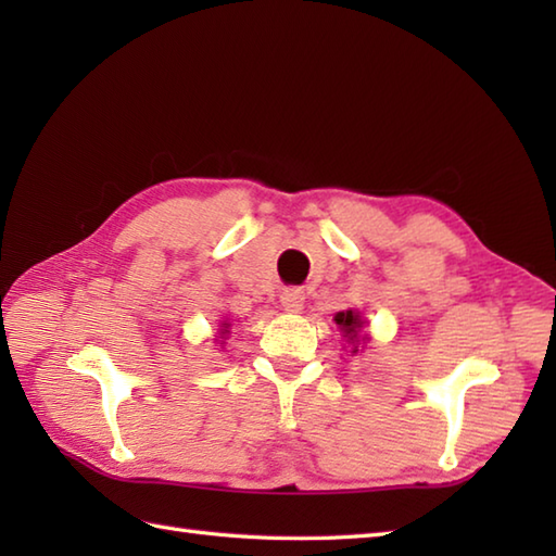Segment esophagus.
<instances>
[{"label": "esophagus", "instance_id": "34e87169", "mask_svg": "<svg viewBox=\"0 0 556 556\" xmlns=\"http://www.w3.org/2000/svg\"><path fill=\"white\" fill-rule=\"evenodd\" d=\"M303 303H305V296H303L301 289H285V291H281V305H285L289 313H301Z\"/></svg>", "mask_w": 556, "mask_h": 556}]
</instances>
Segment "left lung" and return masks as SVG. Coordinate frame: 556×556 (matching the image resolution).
<instances>
[{
    "mask_svg": "<svg viewBox=\"0 0 556 556\" xmlns=\"http://www.w3.org/2000/svg\"><path fill=\"white\" fill-rule=\"evenodd\" d=\"M334 323L339 325L341 334L346 337V341L351 344V353L358 351V341H361V329H363V317L356 311H344L334 315ZM365 341V337H363Z\"/></svg>",
    "mask_w": 556,
    "mask_h": 556,
    "instance_id": "obj_1",
    "label": "left lung"
}]
</instances>
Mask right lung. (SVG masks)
<instances>
[{
  "mask_svg": "<svg viewBox=\"0 0 556 556\" xmlns=\"http://www.w3.org/2000/svg\"><path fill=\"white\" fill-rule=\"evenodd\" d=\"M219 327H222V329H219V339H224V337H227V334H229V327H231V325H229L227 320H224V323H222Z\"/></svg>",
  "mask_w": 556,
  "mask_h": 556,
  "instance_id": "right-lung-1",
  "label": "right lung"
}]
</instances>
